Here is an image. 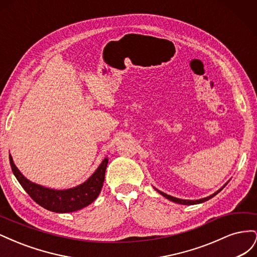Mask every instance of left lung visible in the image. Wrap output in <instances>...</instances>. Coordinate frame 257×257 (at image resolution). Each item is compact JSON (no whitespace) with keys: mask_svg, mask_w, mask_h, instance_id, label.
Returning a JSON list of instances; mask_svg holds the SVG:
<instances>
[{"mask_svg":"<svg viewBox=\"0 0 257 257\" xmlns=\"http://www.w3.org/2000/svg\"><path fill=\"white\" fill-rule=\"evenodd\" d=\"M228 183V181L225 183L221 189H219L217 190L215 193H213L212 195H210V196H208V197H205V198H200V199H196V200H190V199H181V198H177V197H174V196H170V195H167L166 193H164V192H161V191H159L158 189H155L157 190L161 195H163L164 196L165 198H167V199H169V200H172V201H174V203H177V204H180V205H197V204H201V203H204V201H207V200H209L210 198H212L213 196H215L217 193H220L224 188H225V185H226Z\"/></svg>","mask_w":257,"mask_h":257,"instance_id":"left-lung-1","label":"left lung"}]
</instances>
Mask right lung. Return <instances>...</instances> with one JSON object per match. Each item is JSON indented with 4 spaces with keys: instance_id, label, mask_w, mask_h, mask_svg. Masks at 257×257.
<instances>
[{
    "instance_id": "1",
    "label": "right lung",
    "mask_w": 257,
    "mask_h": 257,
    "mask_svg": "<svg viewBox=\"0 0 257 257\" xmlns=\"http://www.w3.org/2000/svg\"><path fill=\"white\" fill-rule=\"evenodd\" d=\"M11 167L15 177L35 203L57 213H68L89 206L99 195L103 188L108 159L105 158L97 169L83 183L66 190H54L30 181L15 165L10 154Z\"/></svg>"
}]
</instances>
